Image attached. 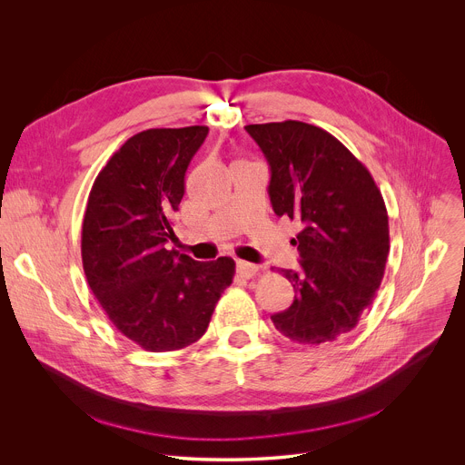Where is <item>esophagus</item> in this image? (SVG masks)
I'll use <instances>...</instances> for the list:
<instances>
[{
    "label": "esophagus",
    "instance_id": "34e87169",
    "mask_svg": "<svg viewBox=\"0 0 465 465\" xmlns=\"http://www.w3.org/2000/svg\"><path fill=\"white\" fill-rule=\"evenodd\" d=\"M235 269H237V274L242 276V278H252V276H255V272H257L255 264H252V262H248V261H237Z\"/></svg>",
    "mask_w": 465,
    "mask_h": 465
}]
</instances>
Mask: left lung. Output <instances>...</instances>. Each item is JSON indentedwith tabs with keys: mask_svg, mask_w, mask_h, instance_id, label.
Wrapping results in <instances>:
<instances>
[{
	"mask_svg": "<svg viewBox=\"0 0 465 465\" xmlns=\"http://www.w3.org/2000/svg\"><path fill=\"white\" fill-rule=\"evenodd\" d=\"M271 167L276 215L302 224L300 269L280 272L294 289L272 314L282 335L318 346L350 333L373 302L390 252L388 213L370 171L320 126L282 121L244 126Z\"/></svg>",
	"mask_w": 465,
	"mask_h": 465,
	"instance_id": "8db88e82",
	"label": "left lung"
}]
</instances>
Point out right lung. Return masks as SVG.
I'll return each mask as SVG.
<instances>
[{"label": "right lung", "instance_id": "obj_1", "mask_svg": "<svg viewBox=\"0 0 465 465\" xmlns=\"http://www.w3.org/2000/svg\"><path fill=\"white\" fill-rule=\"evenodd\" d=\"M208 126L149 128L126 140L97 174L83 223V267L99 305L147 351L201 339L232 285L235 261L201 262L165 244L185 193L189 162Z\"/></svg>", "mask_w": 465, "mask_h": 465}]
</instances>
